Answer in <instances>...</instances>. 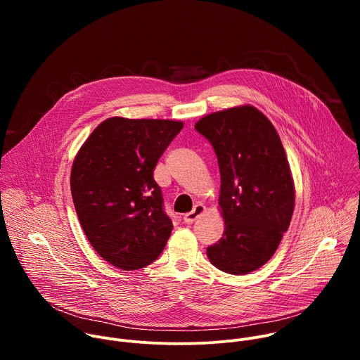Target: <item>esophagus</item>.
<instances>
[{
  "label": "esophagus",
  "mask_w": 360,
  "mask_h": 360,
  "mask_svg": "<svg viewBox=\"0 0 360 360\" xmlns=\"http://www.w3.org/2000/svg\"><path fill=\"white\" fill-rule=\"evenodd\" d=\"M203 212H205V207H203V205H202V203H196L191 212H188V214L184 215V222H185V224H193Z\"/></svg>",
  "instance_id": "1"
}]
</instances>
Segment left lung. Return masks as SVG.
I'll list each match as a JSON object with an SVG mask.
<instances>
[{
    "instance_id": "obj_1",
    "label": "left lung",
    "mask_w": 360,
    "mask_h": 360,
    "mask_svg": "<svg viewBox=\"0 0 360 360\" xmlns=\"http://www.w3.org/2000/svg\"><path fill=\"white\" fill-rule=\"evenodd\" d=\"M218 158L224 236L207 248L214 266L245 275L265 265L288 231L295 185L281 138L255 107L214 112L195 124Z\"/></svg>"
}]
</instances>
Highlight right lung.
I'll return each mask as SVG.
<instances>
[{
	"mask_svg": "<svg viewBox=\"0 0 360 360\" xmlns=\"http://www.w3.org/2000/svg\"><path fill=\"white\" fill-rule=\"evenodd\" d=\"M184 124L108 118L99 124L71 169L79 224L101 258L134 271L155 261L172 231L153 169Z\"/></svg>",
	"mask_w": 360,
	"mask_h": 360,
	"instance_id": "1",
	"label": "right lung"
}]
</instances>
